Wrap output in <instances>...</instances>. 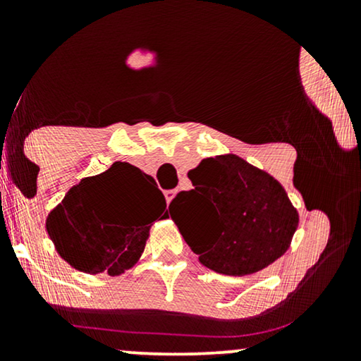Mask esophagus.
Segmentation results:
<instances>
[{
	"label": "esophagus",
	"instance_id": "esophagus-1",
	"mask_svg": "<svg viewBox=\"0 0 361 361\" xmlns=\"http://www.w3.org/2000/svg\"><path fill=\"white\" fill-rule=\"evenodd\" d=\"M175 195H176L175 190H166V192H164V197H166L168 204L173 200V198H175Z\"/></svg>",
	"mask_w": 361,
	"mask_h": 361
}]
</instances>
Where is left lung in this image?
Returning a JSON list of instances; mask_svg holds the SVG:
<instances>
[{
    "instance_id": "1",
    "label": "left lung",
    "mask_w": 361,
    "mask_h": 361,
    "mask_svg": "<svg viewBox=\"0 0 361 361\" xmlns=\"http://www.w3.org/2000/svg\"><path fill=\"white\" fill-rule=\"evenodd\" d=\"M193 190L180 192L169 214L204 267L244 276L270 267L290 247L299 212L279 181L235 154L202 159L188 173ZM186 208L190 221L172 215Z\"/></svg>"
}]
</instances>
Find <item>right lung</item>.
Returning a JSON list of instances; mask_svg holds the SVG:
<instances>
[{
  "mask_svg": "<svg viewBox=\"0 0 361 361\" xmlns=\"http://www.w3.org/2000/svg\"><path fill=\"white\" fill-rule=\"evenodd\" d=\"M164 209L154 178L118 161L74 185L51 210L45 227L56 251L73 268L118 276L137 263L149 229Z\"/></svg>",
  "mask_w": 361,
  "mask_h": 361,
  "instance_id": "obj_1",
  "label": "right lung"
}]
</instances>
